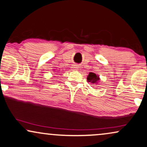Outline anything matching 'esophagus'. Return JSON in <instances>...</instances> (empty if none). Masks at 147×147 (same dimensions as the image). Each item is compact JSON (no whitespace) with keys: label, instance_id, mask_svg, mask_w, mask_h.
Listing matches in <instances>:
<instances>
[{"label":"esophagus","instance_id":"34e87169","mask_svg":"<svg viewBox=\"0 0 147 147\" xmlns=\"http://www.w3.org/2000/svg\"><path fill=\"white\" fill-rule=\"evenodd\" d=\"M78 66H77V65H72V69L73 70H78Z\"/></svg>","mask_w":147,"mask_h":147}]
</instances>
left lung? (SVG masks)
Segmentation results:
<instances>
[{
  "mask_svg": "<svg viewBox=\"0 0 147 147\" xmlns=\"http://www.w3.org/2000/svg\"><path fill=\"white\" fill-rule=\"evenodd\" d=\"M87 80L88 82H90L92 84L97 85L100 81L99 75H96L94 72H90L88 76L87 77Z\"/></svg>",
  "mask_w": 147,
  "mask_h": 147,
  "instance_id": "1",
  "label": "left lung"
}]
</instances>
